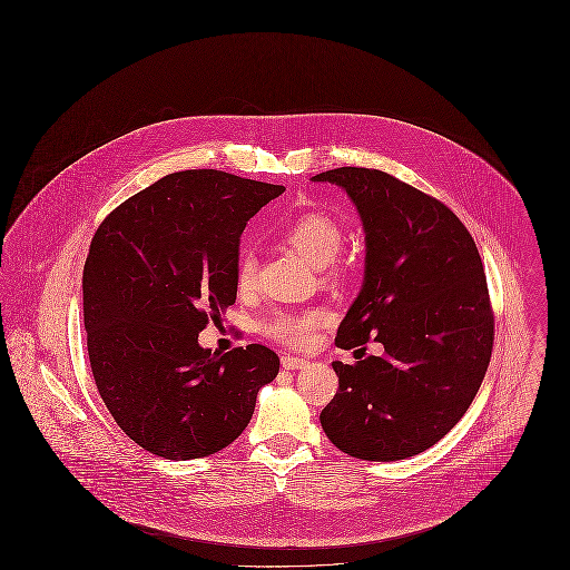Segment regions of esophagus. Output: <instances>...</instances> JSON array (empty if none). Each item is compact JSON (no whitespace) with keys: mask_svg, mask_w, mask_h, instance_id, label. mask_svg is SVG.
Masks as SVG:
<instances>
[{"mask_svg":"<svg viewBox=\"0 0 570 570\" xmlns=\"http://www.w3.org/2000/svg\"><path fill=\"white\" fill-rule=\"evenodd\" d=\"M307 365V358L295 356V354H284L282 356V367L284 370H303Z\"/></svg>","mask_w":570,"mask_h":570,"instance_id":"esophagus-1","label":"esophagus"}]
</instances>
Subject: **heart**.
<instances>
[{
	"instance_id": "heart-1",
	"label": "heart",
	"mask_w": 570,
	"mask_h": 570,
	"mask_svg": "<svg viewBox=\"0 0 570 570\" xmlns=\"http://www.w3.org/2000/svg\"><path fill=\"white\" fill-rule=\"evenodd\" d=\"M282 239L297 249L298 254L316 269L328 267L344 247L342 226L325 214L307 212L295 217L282 228ZM235 282L242 293L254 288L256 261L252 252H242L235 269ZM331 314L325 307H307L298 312H277L263 325V333L286 346H305L318 326L328 323Z\"/></svg>"
}]
</instances>
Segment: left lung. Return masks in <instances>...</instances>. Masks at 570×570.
<instances>
[{
	"mask_svg": "<svg viewBox=\"0 0 570 570\" xmlns=\"http://www.w3.org/2000/svg\"><path fill=\"white\" fill-rule=\"evenodd\" d=\"M312 181L346 190L365 230L363 286L335 344L351 351L374 335L384 348L333 363L340 389L323 430L356 460L419 455L455 428L488 372L493 312L479 249L444 203L389 173L342 166Z\"/></svg>",
	"mask_w": 570,
	"mask_h": 570,
	"instance_id": "8db88e82",
	"label": "left lung"
}]
</instances>
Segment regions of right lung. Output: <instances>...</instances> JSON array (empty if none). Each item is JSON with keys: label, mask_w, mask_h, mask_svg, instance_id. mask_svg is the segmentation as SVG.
Wrapping results in <instances>:
<instances>
[{"label": "right lung", "mask_w": 570, "mask_h": 570, "mask_svg": "<svg viewBox=\"0 0 570 570\" xmlns=\"http://www.w3.org/2000/svg\"><path fill=\"white\" fill-rule=\"evenodd\" d=\"M284 186L224 170L170 173L98 226L82 269L91 374L117 425L164 460L237 440L279 372L261 344L212 353L198 333L235 303L245 224Z\"/></svg>", "instance_id": "right-lung-1"}]
</instances>
